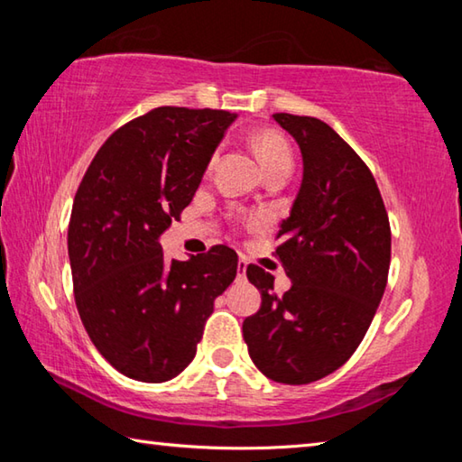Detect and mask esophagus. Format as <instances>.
<instances>
[{"mask_svg": "<svg viewBox=\"0 0 462 462\" xmlns=\"http://www.w3.org/2000/svg\"><path fill=\"white\" fill-rule=\"evenodd\" d=\"M246 267H248L246 259H240V261H238V279H240V281L246 277Z\"/></svg>", "mask_w": 462, "mask_h": 462, "instance_id": "1", "label": "esophagus"}]
</instances>
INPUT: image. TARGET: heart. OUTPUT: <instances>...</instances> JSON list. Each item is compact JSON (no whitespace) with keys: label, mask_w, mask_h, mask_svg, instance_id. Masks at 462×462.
<instances>
[{"label":"heart","mask_w":462,"mask_h":462,"mask_svg":"<svg viewBox=\"0 0 462 462\" xmlns=\"http://www.w3.org/2000/svg\"><path fill=\"white\" fill-rule=\"evenodd\" d=\"M253 146L256 156H259L264 173H269V171L277 167H291V148H289V144L277 134V132H256L253 138Z\"/></svg>","instance_id":"b5f03b06"}]
</instances>
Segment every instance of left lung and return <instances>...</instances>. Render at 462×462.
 <instances>
[{
  "label": "left lung",
  "instance_id": "obj_1",
  "mask_svg": "<svg viewBox=\"0 0 462 462\" xmlns=\"http://www.w3.org/2000/svg\"><path fill=\"white\" fill-rule=\"evenodd\" d=\"M301 151L303 177L275 254L291 287L277 297L273 275L246 269L261 308L242 336L264 377L308 385L353 356L387 285L389 217L369 167L326 122L273 114Z\"/></svg>",
  "mask_w": 462,
  "mask_h": 462
}]
</instances>
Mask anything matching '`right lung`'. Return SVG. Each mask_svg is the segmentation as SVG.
I'll return each mask as SVG.
<instances>
[{
    "instance_id": "right-lung-1",
    "label": "right lung",
    "mask_w": 462,
    "mask_h": 462,
    "mask_svg": "<svg viewBox=\"0 0 462 462\" xmlns=\"http://www.w3.org/2000/svg\"><path fill=\"white\" fill-rule=\"evenodd\" d=\"M234 120L156 107L106 140L77 189L67 238L75 303L99 355L130 379L177 377L236 277L238 256L224 245L171 263L161 248Z\"/></svg>"
}]
</instances>
